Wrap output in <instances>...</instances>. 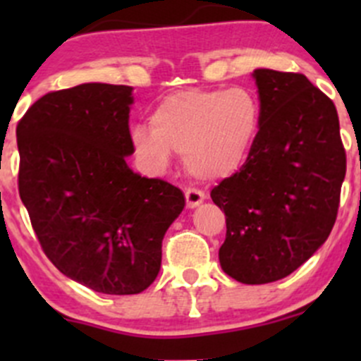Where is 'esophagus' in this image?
Masks as SVG:
<instances>
[{
  "label": "esophagus",
  "mask_w": 361,
  "mask_h": 361,
  "mask_svg": "<svg viewBox=\"0 0 361 361\" xmlns=\"http://www.w3.org/2000/svg\"><path fill=\"white\" fill-rule=\"evenodd\" d=\"M185 199H187V206L188 207H195L199 206L204 199H206V195H204L202 190H199V188L195 187H190L185 190Z\"/></svg>",
  "instance_id": "esophagus-1"
}]
</instances>
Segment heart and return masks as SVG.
Returning <instances> with one entry per match:
<instances>
[{
    "mask_svg": "<svg viewBox=\"0 0 361 361\" xmlns=\"http://www.w3.org/2000/svg\"><path fill=\"white\" fill-rule=\"evenodd\" d=\"M152 129L136 127L137 155L164 169L171 154L185 155L199 178H221L241 166L260 126V104L246 89H188L164 97L152 113Z\"/></svg>",
    "mask_w": 361,
    "mask_h": 361,
    "instance_id": "b5f03b06",
    "label": "heart"
}]
</instances>
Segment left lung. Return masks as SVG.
<instances>
[{"label":"left lung","instance_id":"1","mask_svg":"<svg viewBox=\"0 0 361 361\" xmlns=\"http://www.w3.org/2000/svg\"><path fill=\"white\" fill-rule=\"evenodd\" d=\"M260 126L241 169L211 199L225 213L221 269L245 285L278 281L326 241L345 150L334 101L302 73L255 69Z\"/></svg>","mask_w":361,"mask_h":361}]
</instances>
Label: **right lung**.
<instances>
[{
	"label": "right lung",
	"mask_w": 361,
	"mask_h": 361,
	"mask_svg": "<svg viewBox=\"0 0 361 361\" xmlns=\"http://www.w3.org/2000/svg\"><path fill=\"white\" fill-rule=\"evenodd\" d=\"M130 92L110 83L54 90L17 123L19 195L43 253L108 295L155 281L164 234L185 206L180 188L127 166Z\"/></svg>",
	"instance_id": "obj_1"
}]
</instances>
